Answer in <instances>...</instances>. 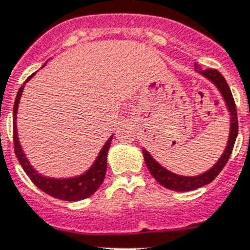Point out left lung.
Here are the masks:
<instances>
[{
  "instance_id": "left-lung-1",
  "label": "left lung",
  "mask_w": 250,
  "mask_h": 250,
  "mask_svg": "<svg viewBox=\"0 0 250 250\" xmlns=\"http://www.w3.org/2000/svg\"><path fill=\"white\" fill-rule=\"evenodd\" d=\"M194 69L197 73H199L201 75H203L206 79L209 80V82L217 88V90L220 92L221 97L224 98L225 104H226L229 113H230V131H229L228 144H226V148H225L224 153L221 154V157L218 158L217 162H216L209 170H207L206 172H203V174L195 175V176H184V175H177L174 174V172H171V171H168L167 168H165L164 166H161L157 161L152 157V154H150L147 149H144L143 148L142 152H143L144 161H146V165H147L150 175L158 181V184H161L162 187L175 191L195 190L198 188H202L204 187V185L209 184L214 177L221 172V170L224 168V166L229 161L230 156H231L232 148H234L235 144V139L238 137V113H236V106H235L231 90L229 88L225 78L221 74L218 73L217 70H203L202 67H199L197 63H194Z\"/></svg>"
}]
</instances>
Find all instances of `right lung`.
Instances as JSON below:
<instances>
[{
	"mask_svg": "<svg viewBox=\"0 0 250 250\" xmlns=\"http://www.w3.org/2000/svg\"><path fill=\"white\" fill-rule=\"evenodd\" d=\"M33 75L29 76L28 79L25 80V83ZM25 83L22 84L21 88L19 89L18 94H16L15 103H14V112H12V115H14V125H12V127H14V147H15V154L19 162L22 166L26 175L30 177V180L34 183V185L38 187L42 191L51 195V197L67 202L82 201V199L90 197L93 193H96L98 190V188L103 183V179H104V175H106L107 153H108V149H110L111 140H112L113 135L108 138V140L104 143L102 149L100 150L96 161L93 162L92 166L84 174L73 177H61V179L44 176V175L39 174L38 171L30 165L25 153H24V150H22L21 144L19 142L18 126H16V113H18L19 103H20V98H21L22 89L25 86Z\"/></svg>",
	"mask_w": 250,
	"mask_h": 250,
	"instance_id": "right-lung-1",
	"label": "right lung"
}]
</instances>
